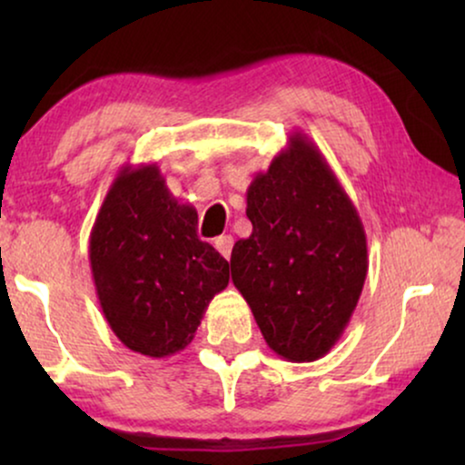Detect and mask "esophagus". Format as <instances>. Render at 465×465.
<instances>
[{"label": "esophagus", "mask_w": 465, "mask_h": 465, "mask_svg": "<svg viewBox=\"0 0 465 465\" xmlns=\"http://www.w3.org/2000/svg\"><path fill=\"white\" fill-rule=\"evenodd\" d=\"M215 250H218L222 256H224L226 260H231V252H232V245H234V239L231 237V234H222V237H218L213 241Z\"/></svg>", "instance_id": "1"}]
</instances>
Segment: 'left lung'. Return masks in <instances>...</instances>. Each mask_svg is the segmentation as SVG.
Wrapping results in <instances>:
<instances>
[{"instance_id": "8db88e82", "label": "left lung", "mask_w": 465, "mask_h": 465, "mask_svg": "<svg viewBox=\"0 0 465 465\" xmlns=\"http://www.w3.org/2000/svg\"><path fill=\"white\" fill-rule=\"evenodd\" d=\"M253 231L231 253L232 283L266 345L313 361L336 345L368 272L366 232L326 158L307 135H290L247 188Z\"/></svg>"}]
</instances>
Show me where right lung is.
<instances>
[{
	"instance_id": "obj_1",
	"label": "right lung",
	"mask_w": 465,
	"mask_h": 465,
	"mask_svg": "<svg viewBox=\"0 0 465 465\" xmlns=\"http://www.w3.org/2000/svg\"><path fill=\"white\" fill-rule=\"evenodd\" d=\"M91 271L112 332L131 351L186 349L228 262L196 237V209L169 193L156 164L120 169L91 231Z\"/></svg>"
}]
</instances>
